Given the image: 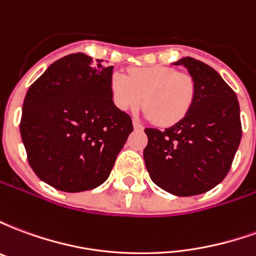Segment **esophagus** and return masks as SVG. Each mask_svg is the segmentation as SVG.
Returning a JSON list of instances; mask_svg holds the SVG:
<instances>
[{"label": "esophagus", "mask_w": 256, "mask_h": 256, "mask_svg": "<svg viewBox=\"0 0 256 256\" xmlns=\"http://www.w3.org/2000/svg\"><path fill=\"white\" fill-rule=\"evenodd\" d=\"M133 126H134V128H136V130H142V128H144V126H142V124H141L138 120H136V119L133 120Z\"/></svg>", "instance_id": "esophagus-1"}]
</instances>
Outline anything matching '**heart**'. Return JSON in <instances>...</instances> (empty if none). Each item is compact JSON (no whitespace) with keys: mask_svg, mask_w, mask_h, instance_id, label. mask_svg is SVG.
<instances>
[{"mask_svg":"<svg viewBox=\"0 0 256 256\" xmlns=\"http://www.w3.org/2000/svg\"><path fill=\"white\" fill-rule=\"evenodd\" d=\"M110 89L114 104L120 111H136L144 101L145 115L160 126L182 120L196 96L194 79L167 66L134 68L128 75L115 72Z\"/></svg>","mask_w":256,"mask_h":256,"instance_id":"1","label":"heart"}]
</instances>
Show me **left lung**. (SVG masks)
Here are the masks:
<instances>
[{
	"instance_id": "left-lung-1",
	"label": "left lung",
	"mask_w": 256,
	"mask_h": 256,
	"mask_svg": "<svg viewBox=\"0 0 256 256\" xmlns=\"http://www.w3.org/2000/svg\"><path fill=\"white\" fill-rule=\"evenodd\" d=\"M194 79V101L182 120L164 128H145L144 160L150 180L176 196L208 192L228 176L242 140L236 93L214 68L184 58Z\"/></svg>"
}]
</instances>
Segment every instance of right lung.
<instances>
[{"mask_svg":"<svg viewBox=\"0 0 256 256\" xmlns=\"http://www.w3.org/2000/svg\"><path fill=\"white\" fill-rule=\"evenodd\" d=\"M112 70L72 53L27 90L20 134L31 168L53 188L75 193L100 186L133 132L132 118L112 100Z\"/></svg>","mask_w":256,"mask_h":256,"instance_id":"add662e5","label":"right lung"}]
</instances>
